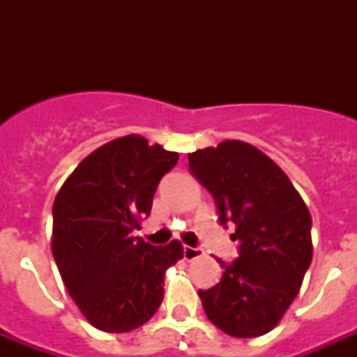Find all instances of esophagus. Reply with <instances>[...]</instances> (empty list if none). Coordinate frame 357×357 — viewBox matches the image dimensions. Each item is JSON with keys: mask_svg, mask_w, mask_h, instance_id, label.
Returning <instances> with one entry per match:
<instances>
[{"mask_svg": "<svg viewBox=\"0 0 357 357\" xmlns=\"http://www.w3.org/2000/svg\"><path fill=\"white\" fill-rule=\"evenodd\" d=\"M200 255H204V250L200 246H183V257L187 261L198 259Z\"/></svg>", "mask_w": 357, "mask_h": 357, "instance_id": "1", "label": "esophagus"}]
</instances>
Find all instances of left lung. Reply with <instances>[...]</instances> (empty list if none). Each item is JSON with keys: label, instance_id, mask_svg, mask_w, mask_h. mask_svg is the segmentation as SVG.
<instances>
[{"label": "left lung", "instance_id": "8db88e82", "mask_svg": "<svg viewBox=\"0 0 357 357\" xmlns=\"http://www.w3.org/2000/svg\"><path fill=\"white\" fill-rule=\"evenodd\" d=\"M189 168L238 241L237 259H218L222 280L198 291L204 311L231 337H259L282 321L313 257L307 206L282 168L248 142L192 151Z\"/></svg>", "mask_w": 357, "mask_h": 357}]
</instances>
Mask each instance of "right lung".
I'll use <instances>...</instances> for the list:
<instances>
[{"label": "right lung", "instance_id": "1", "mask_svg": "<svg viewBox=\"0 0 357 357\" xmlns=\"http://www.w3.org/2000/svg\"><path fill=\"white\" fill-rule=\"evenodd\" d=\"M178 159L140 135L120 137L86 155L55 196L53 259L81 313L102 332H131L150 321L162 302L165 272L183 257L179 241L153 246L133 237Z\"/></svg>", "mask_w": 357, "mask_h": 357}]
</instances>
